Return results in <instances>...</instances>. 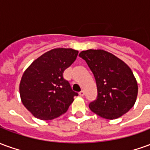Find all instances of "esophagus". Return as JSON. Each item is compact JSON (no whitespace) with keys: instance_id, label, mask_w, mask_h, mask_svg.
Segmentation results:
<instances>
[{"instance_id":"34e87169","label":"esophagus","mask_w":150,"mask_h":150,"mask_svg":"<svg viewBox=\"0 0 150 150\" xmlns=\"http://www.w3.org/2000/svg\"><path fill=\"white\" fill-rule=\"evenodd\" d=\"M79 96H84V91H79Z\"/></svg>"}]
</instances>
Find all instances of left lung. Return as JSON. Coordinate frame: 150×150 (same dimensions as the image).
Returning <instances> with one entry per match:
<instances>
[{
	"label": "left lung",
	"instance_id": "8db88e82",
	"mask_svg": "<svg viewBox=\"0 0 150 150\" xmlns=\"http://www.w3.org/2000/svg\"><path fill=\"white\" fill-rule=\"evenodd\" d=\"M79 56L84 59L94 75L96 100L89 108L98 116L114 120L128 112L135 104L138 87L129 67L103 50H88Z\"/></svg>",
	"mask_w": 150,
	"mask_h": 150
}]
</instances>
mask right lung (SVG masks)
Returning a JSON list of instances; mask_svg holds the SVG:
<instances>
[{"label":"right lung","instance_id":"right-lung-1","mask_svg":"<svg viewBox=\"0 0 150 150\" xmlns=\"http://www.w3.org/2000/svg\"><path fill=\"white\" fill-rule=\"evenodd\" d=\"M78 53L73 49H53L25 71L19 87L21 100L35 117L44 120L59 117L78 96L63 78V72L75 62Z\"/></svg>","mask_w":150,"mask_h":150}]
</instances>
